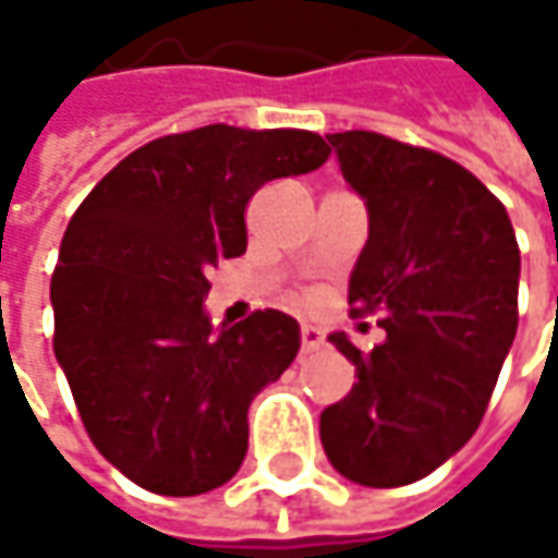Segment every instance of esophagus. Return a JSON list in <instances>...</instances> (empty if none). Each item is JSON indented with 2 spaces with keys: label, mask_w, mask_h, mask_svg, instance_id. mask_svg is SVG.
<instances>
[{
  "label": "esophagus",
  "mask_w": 558,
  "mask_h": 558,
  "mask_svg": "<svg viewBox=\"0 0 558 558\" xmlns=\"http://www.w3.org/2000/svg\"><path fill=\"white\" fill-rule=\"evenodd\" d=\"M319 345H323V332H319L316 326L303 323V326H300V349H303V352H316Z\"/></svg>",
  "instance_id": "1"
}]
</instances>
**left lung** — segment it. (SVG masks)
<instances>
[{"instance_id": "obj_1", "label": "left lung", "mask_w": 558, "mask_h": 558, "mask_svg": "<svg viewBox=\"0 0 558 558\" xmlns=\"http://www.w3.org/2000/svg\"><path fill=\"white\" fill-rule=\"evenodd\" d=\"M365 199L368 242L349 278L352 313H381L352 390L319 413L339 475L368 488L426 478L478 429L517 336L520 248L501 199L462 165L378 132L326 135Z\"/></svg>"}]
</instances>
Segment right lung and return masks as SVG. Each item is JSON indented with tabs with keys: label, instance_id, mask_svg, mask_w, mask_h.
I'll return each instance as SVG.
<instances>
[{
	"label": "right lung",
	"instance_id": "add662e5",
	"mask_svg": "<svg viewBox=\"0 0 558 558\" xmlns=\"http://www.w3.org/2000/svg\"><path fill=\"white\" fill-rule=\"evenodd\" d=\"M329 158L303 129L203 125L109 170L73 213L51 278L54 355L93 446L135 485L193 498L248 452V407L290 368L280 310L213 326L206 271L248 245L245 206Z\"/></svg>",
	"mask_w": 558,
	"mask_h": 558
}]
</instances>
